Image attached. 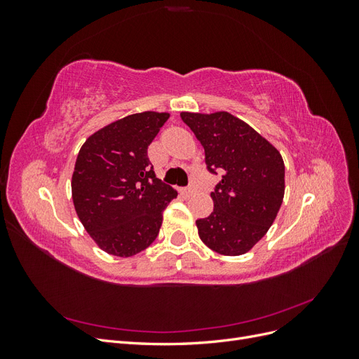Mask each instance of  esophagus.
<instances>
[{
  "instance_id": "obj_1",
  "label": "esophagus",
  "mask_w": 359,
  "mask_h": 359,
  "mask_svg": "<svg viewBox=\"0 0 359 359\" xmlns=\"http://www.w3.org/2000/svg\"><path fill=\"white\" fill-rule=\"evenodd\" d=\"M180 193L182 194L184 198H189V196H191V194H193V189H181Z\"/></svg>"
}]
</instances>
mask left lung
I'll list each match as a JSON object with an SVG mask.
<instances>
[{"instance_id": "left-lung-1", "label": "left lung", "mask_w": 359, "mask_h": 359, "mask_svg": "<svg viewBox=\"0 0 359 359\" xmlns=\"http://www.w3.org/2000/svg\"><path fill=\"white\" fill-rule=\"evenodd\" d=\"M180 115L202 144L208 170L223 172L211 193L212 212L196 220L201 240L223 256L245 255L265 236L283 203V157L229 112Z\"/></svg>"}]
</instances>
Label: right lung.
Instances as JSON below:
<instances>
[{
  "mask_svg": "<svg viewBox=\"0 0 359 359\" xmlns=\"http://www.w3.org/2000/svg\"><path fill=\"white\" fill-rule=\"evenodd\" d=\"M168 112L133 114L85 140L72 175V198L85 231L103 252L132 257L154 243L177 191L151 166L148 147Z\"/></svg>",
  "mask_w": 359,
  "mask_h": 359,
  "instance_id": "add662e5",
  "label": "right lung"
}]
</instances>
